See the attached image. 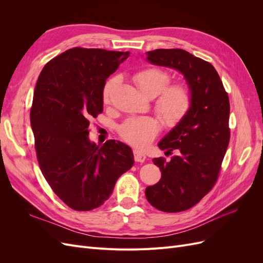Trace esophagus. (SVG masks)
Returning <instances> with one entry per match:
<instances>
[{
	"instance_id": "1",
	"label": "esophagus",
	"mask_w": 263,
	"mask_h": 263,
	"mask_svg": "<svg viewBox=\"0 0 263 263\" xmlns=\"http://www.w3.org/2000/svg\"><path fill=\"white\" fill-rule=\"evenodd\" d=\"M134 159L136 162H144L146 160V155L140 150H134Z\"/></svg>"
}]
</instances>
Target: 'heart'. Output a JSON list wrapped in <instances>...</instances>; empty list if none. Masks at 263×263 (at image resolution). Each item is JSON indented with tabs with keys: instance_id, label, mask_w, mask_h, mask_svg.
<instances>
[{
	"instance_id": "heart-1",
	"label": "heart",
	"mask_w": 263,
	"mask_h": 263,
	"mask_svg": "<svg viewBox=\"0 0 263 263\" xmlns=\"http://www.w3.org/2000/svg\"><path fill=\"white\" fill-rule=\"evenodd\" d=\"M138 89L148 98H155V109L169 128L178 126L193 105V92L187 82L168 84L171 74L159 68L142 69L134 76ZM117 78H110L103 87V102L108 103L116 85ZM161 129L159 119L153 116L132 117L119 126L118 134L124 141L134 147L144 148L153 141Z\"/></svg>"
}]
</instances>
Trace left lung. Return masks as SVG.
<instances>
[{"label":"left lung","mask_w":263,"mask_h":263,"mask_svg":"<svg viewBox=\"0 0 263 263\" xmlns=\"http://www.w3.org/2000/svg\"><path fill=\"white\" fill-rule=\"evenodd\" d=\"M147 59L179 70L193 92L187 116L159 142L171 161L155 158L161 171L157 184L146 189L148 202L159 211L177 213L193 208L218 179L229 144V98L212 63L183 49H156Z\"/></svg>","instance_id":"left-lung-1"}]
</instances>
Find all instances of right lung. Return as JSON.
<instances>
[{
  "instance_id": "add662e5",
  "label": "right lung",
  "mask_w": 263,
  "mask_h": 263,
  "mask_svg": "<svg viewBox=\"0 0 263 263\" xmlns=\"http://www.w3.org/2000/svg\"><path fill=\"white\" fill-rule=\"evenodd\" d=\"M129 52L100 48L68 49L39 74L30 124L43 176L60 200L74 211L99 208L117 179L134 164L121 141L97 146L89 140L92 119L103 112V87Z\"/></svg>"
}]
</instances>
